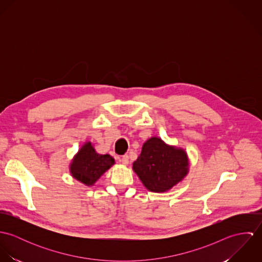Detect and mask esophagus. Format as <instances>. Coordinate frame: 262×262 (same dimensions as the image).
<instances>
[{
  "label": "esophagus",
  "instance_id": "34e87169",
  "mask_svg": "<svg viewBox=\"0 0 262 262\" xmlns=\"http://www.w3.org/2000/svg\"><path fill=\"white\" fill-rule=\"evenodd\" d=\"M121 161H122V163H123L124 165H127V164L129 163V156H128L127 154L123 155V156H122V159H121Z\"/></svg>",
  "mask_w": 262,
  "mask_h": 262
}]
</instances>
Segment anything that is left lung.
<instances>
[{"instance_id": "left-lung-1", "label": "left lung", "mask_w": 262, "mask_h": 262, "mask_svg": "<svg viewBox=\"0 0 262 262\" xmlns=\"http://www.w3.org/2000/svg\"><path fill=\"white\" fill-rule=\"evenodd\" d=\"M188 157L183 148L151 137L133 163V170L143 186L153 192H164L181 183L188 173Z\"/></svg>"}]
</instances>
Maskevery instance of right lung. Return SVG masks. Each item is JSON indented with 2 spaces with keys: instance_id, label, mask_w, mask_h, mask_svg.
<instances>
[{
  "instance_id": "add662e5",
  "label": "right lung",
  "mask_w": 262,
  "mask_h": 262,
  "mask_svg": "<svg viewBox=\"0 0 262 262\" xmlns=\"http://www.w3.org/2000/svg\"><path fill=\"white\" fill-rule=\"evenodd\" d=\"M115 164V159L109 154H99L88 141L76 153L70 164L72 177L81 184L91 187Z\"/></svg>"
}]
</instances>
